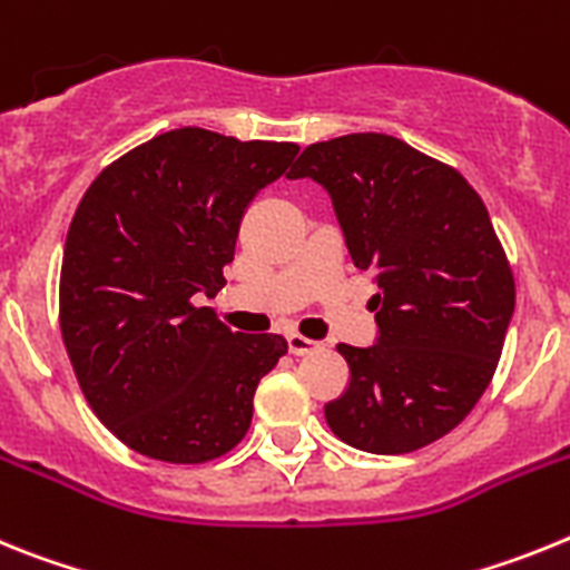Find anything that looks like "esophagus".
Wrapping results in <instances>:
<instances>
[{
    "instance_id": "esophagus-1",
    "label": "esophagus",
    "mask_w": 570,
    "mask_h": 570,
    "mask_svg": "<svg viewBox=\"0 0 570 570\" xmlns=\"http://www.w3.org/2000/svg\"><path fill=\"white\" fill-rule=\"evenodd\" d=\"M286 346H289V353L292 355H309V353H315V350H318V341H309V338H304V335H286Z\"/></svg>"
}]
</instances>
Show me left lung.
<instances>
[{"mask_svg":"<svg viewBox=\"0 0 570 570\" xmlns=\"http://www.w3.org/2000/svg\"><path fill=\"white\" fill-rule=\"evenodd\" d=\"M286 177L330 191L355 269L379 284V338L338 344L350 384L326 424L381 456L442 439L491 384L517 304L482 197L453 166L373 131L306 146Z\"/></svg>","mask_w":570,"mask_h":570,"instance_id":"left-lung-1","label":"left lung"}]
</instances>
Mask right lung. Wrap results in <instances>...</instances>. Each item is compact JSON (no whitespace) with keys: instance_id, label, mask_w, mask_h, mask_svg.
<instances>
[{"instance_id":"obj_1","label":"right lung","mask_w":570,"mask_h":570,"mask_svg":"<svg viewBox=\"0 0 570 570\" xmlns=\"http://www.w3.org/2000/svg\"><path fill=\"white\" fill-rule=\"evenodd\" d=\"M298 155L295 142L175 128L97 175L73 212L59 275V326L86 402L148 459L224 456L281 335L232 333L212 306L246 206Z\"/></svg>"}]
</instances>
